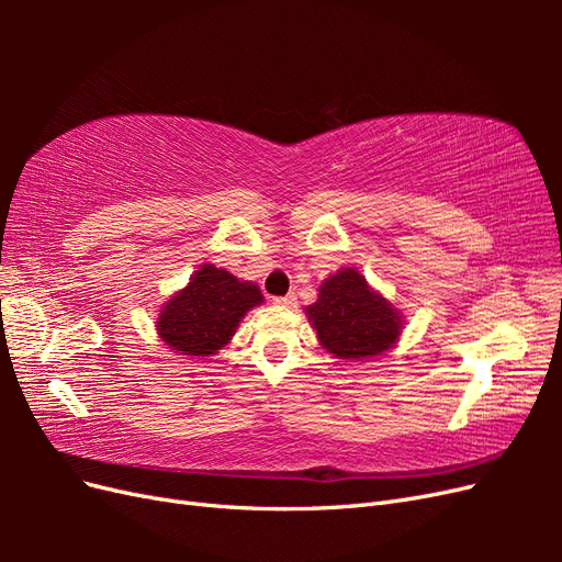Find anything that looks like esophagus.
<instances>
[{
  "mask_svg": "<svg viewBox=\"0 0 562 562\" xmlns=\"http://www.w3.org/2000/svg\"><path fill=\"white\" fill-rule=\"evenodd\" d=\"M274 304H277V307L293 310V307H297V297H295L293 293H288V295H283V297H274Z\"/></svg>",
  "mask_w": 562,
  "mask_h": 562,
  "instance_id": "34e87169",
  "label": "esophagus"
}]
</instances>
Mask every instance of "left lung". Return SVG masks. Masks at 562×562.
Here are the masks:
<instances>
[{
  "instance_id": "obj_1",
  "label": "left lung",
  "mask_w": 562,
  "mask_h": 562,
  "mask_svg": "<svg viewBox=\"0 0 562 562\" xmlns=\"http://www.w3.org/2000/svg\"><path fill=\"white\" fill-rule=\"evenodd\" d=\"M321 347L337 359L363 361L382 356L401 337L403 318L386 297L372 291L359 269L345 267L321 283L307 310Z\"/></svg>"
}]
</instances>
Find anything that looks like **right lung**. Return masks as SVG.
Returning a JSON list of instances; mask_svg holds the SVG:
<instances>
[{
    "instance_id": "obj_1",
    "label": "right lung",
    "mask_w": 562,
    "mask_h": 562,
    "mask_svg": "<svg viewBox=\"0 0 562 562\" xmlns=\"http://www.w3.org/2000/svg\"><path fill=\"white\" fill-rule=\"evenodd\" d=\"M258 304H262L258 285L239 281L215 265H201L190 283L161 307L157 333L176 353L190 359L213 356L229 342L241 318Z\"/></svg>"
}]
</instances>
